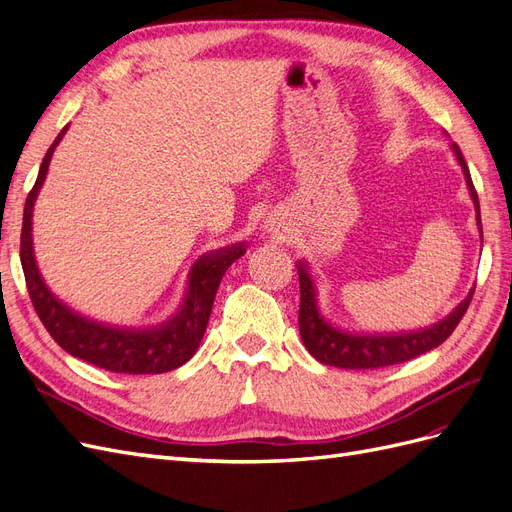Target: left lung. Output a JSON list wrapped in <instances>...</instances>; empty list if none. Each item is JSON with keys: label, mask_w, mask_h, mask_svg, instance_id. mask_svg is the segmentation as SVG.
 <instances>
[{"label": "left lung", "mask_w": 512, "mask_h": 512, "mask_svg": "<svg viewBox=\"0 0 512 512\" xmlns=\"http://www.w3.org/2000/svg\"><path fill=\"white\" fill-rule=\"evenodd\" d=\"M455 158L463 170V177L468 183V192L472 196V203L476 209V224L480 235H483V224H480V205L478 194L474 190V183L470 177V170L466 160L461 156V149L457 145H451ZM299 271V286H301V307H299V331L305 348L316 361L324 365L342 367V369H378L389 367L395 363H404L414 359L418 354H425L433 348H438L446 337H451L463 314L468 312L474 290L463 299L451 314L444 320L431 324L421 331L410 333H393V335H361L350 333L333 327L322 318L316 299V284L309 275V269L305 262L297 265Z\"/></svg>", "instance_id": "left-lung-1"}]
</instances>
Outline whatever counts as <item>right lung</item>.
<instances>
[{"instance_id": "obj_1", "label": "right lung", "mask_w": 512, "mask_h": 512, "mask_svg": "<svg viewBox=\"0 0 512 512\" xmlns=\"http://www.w3.org/2000/svg\"><path fill=\"white\" fill-rule=\"evenodd\" d=\"M66 130L68 126L57 134L53 145L46 151L40 164L38 179L25 200L21 230V265L29 299H32L44 329L51 333V337L61 348L76 356V359H83L108 371H117V374H164V371L177 369L194 356L207 329L215 292H218L226 269L245 254V243L228 245L224 250L198 258L190 271L188 290H185L181 309L168 322L160 324V327L143 331L117 329L83 318L81 314H74L66 303H61L46 288L36 265L32 243V215L36 196L44 183L46 170H49L53 151Z\"/></svg>"}]
</instances>
